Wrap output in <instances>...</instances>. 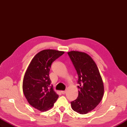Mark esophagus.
<instances>
[{"label": "esophagus", "mask_w": 127, "mask_h": 127, "mask_svg": "<svg viewBox=\"0 0 127 127\" xmlns=\"http://www.w3.org/2000/svg\"><path fill=\"white\" fill-rule=\"evenodd\" d=\"M61 94H62L64 95V94H65L66 91H61Z\"/></svg>", "instance_id": "obj_1"}]
</instances>
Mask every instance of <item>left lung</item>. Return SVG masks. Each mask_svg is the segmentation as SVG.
Wrapping results in <instances>:
<instances>
[{"instance_id":"left-lung-1","label":"left lung","mask_w":127,"mask_h":127,"mask_svg":"<svg viewBox=\"0 0 127 127\" xmlns=\"http://www.w3.org/2000/svg\"><path fill=\"white\" fill-rule=\"evenodd\" d=\"M68 54L78 75V96L71 102L72 109L80 114L92 111L104 95L102 77L95 62L85 53L71 51Z\"/></svg>"}]
</instances>
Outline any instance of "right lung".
I'll use <instances>...</instances> for the list:
<instances>
[{"instance_id":"add662e5","label":"right lung","mask_w":127,"mask_h":127,"mask_svg":"<svg viewBox=\"0 0 127 127\" xmlns=\"http://www.w3.org/2000/svg\"><path fill=\"white\" fill-rule=\"evenodd\" d=\"M64 54V52L53 49L42 50L32 59L25 73L24 95L30 105L41 111L52 108L59 97L49 74L52 64Z\"/></svg>"}]
</instances>
